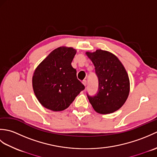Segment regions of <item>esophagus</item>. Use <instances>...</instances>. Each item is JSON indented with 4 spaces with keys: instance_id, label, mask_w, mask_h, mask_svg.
Masks as SVG:
<instances>
[{
    "instance_id": "34e87169",
    "label": "esophagus",
    "mask_w": 157,
    "mask_h": 157,
    "mask_svg": "<svg viewBox=\"0 0 157 157\" xmlns=\"http://www.w3.org/2000/svg\"><path fill=\"white\" fill-rule=\"evenodd\" d=\"M82 84H84V85L86 86V84H87V81L85 80V79H84V80H83V81H82Z\"/></svg>"
}]
</instances>
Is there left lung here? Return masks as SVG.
<instances>
[{
  "label": "left lung",
  "instance_id": "8db88e82",
  "mask_svg": "<svg viewBox=\"0 0 157 157\" xmlns=\"http://www.w3.org/2000/svg\"><path fill=\"white\" fill-rule=\"evenodd\" d=\"M95 67L98 79V92L94 96L87 94L95 111L109 114L124 105L129 93V79L119 59L111 52L96 50L86 53Z\"/></svg>",
  "mask_w": 157,
  "mask_h": 157
}]
</instances>
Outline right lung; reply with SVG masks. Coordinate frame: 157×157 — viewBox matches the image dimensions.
<instances>
[{"mask_svg":"<svg viewBox=\"0 0 157 157\" xmlns=\"http://www.w3.org/2000/svg\"><path fill=\"white\" fill-rule=\"evenodd\" d=\"M76 50L61 46L40 63L32 77L34 94L44 107L53 111L68 108L85 86L78 79L71 62Z\"/></svg>","mask_w":157,"mask_h":157,"instance_id":"right-lung-1","label":"right lung"}]
</instances>
